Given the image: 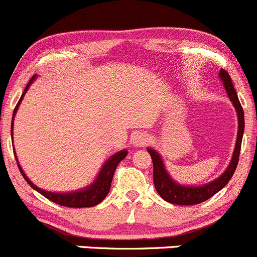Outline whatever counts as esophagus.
<instances>
[{
  "instance_id": "esophagus-1",
  "label": "esophagus",
  "mask_w": 257,
  "mask_h": 257,
  "mask_svg": "<svg viewBox=\"0 0 257 257\" xmlns=\"http://www.w3.org/2000/svg\"><path fill=\"white\" fill-rule=\"evenodd\" d=\"M148 135L147 134H137L136 136H135L134 139V143L135 146H137V147H143V146H146L148 143Z\"/></svg>"
}]
</instances>
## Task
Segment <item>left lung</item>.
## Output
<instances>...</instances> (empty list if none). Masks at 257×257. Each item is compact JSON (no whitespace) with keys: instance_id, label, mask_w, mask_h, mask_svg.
<instances>
[{"instance_id":"1","label":"left lung","mask_w":257,"mask_h":257,"mask_svg":"<svg viewBox=\"0 0 257 257\" xmlns=\"http://www.w3.org/2000/svg\"><path fill=\"white\" fill-rule=\"evenodd\" d=\"M219 76L222 78L223 83H224L225 89H227L229 99L231 103L235 106L236 112H238V137H236L235 150H234L233 158H231L230 164L227 168L224 173L216 179L212 183L203 185V186H183V185L176 184L175 181L168 175L167 170H165L164 164H163L161 156L157 153L156 151L148 148L152 157V162H153V181L154 186H156L157 192L161 195L163 200L167 202L174 203V205H181V206H189V205H197V203L203 202V201L208 200L212 196L216 195L219 190H222L229 183V180L233 176L234 172L236 169V165L239 162V154L240 148H241V140L242 134H244V111H242L241 104H240L238 94H236L235 89L233 87V82H231L230 76L225 70L220 68Z\"/></svg>"}]
</instances>
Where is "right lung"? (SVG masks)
<instances>
[{
  "mask_svg": "<svg viewBox=\"0 0 257 257\" xmlns=\"http://www.w3.org/2000/svg\"><path fill=\"white\" fill-rule=\"evenodd\" d=\"M35 76H33L30 78L29 83L27 84L26 89H24L23 94H22L21 99L17 103V105L15 107V111H13V116L16 115L17 112V109L21 104L22 99H23L24 94L28 90L29 85L33 83L34 81ZM12 131H13V121H12V125H11V136H12ZM127 156V151H121L118 153L114 154L111 158L107 159V162L104 164V167L101 168L100 174L99 176L96 178V180L90 185L89 187L87 189L81 190V191H76V192H70V194H56V192H50V191H44V190L39 189L38 186H35L32 181L27 178V175L24 174L23 170H22L21 165L18 164L19 170H21L22 175L23 178L26 179V181L28 183L30 186L33 187L34 190H37L39 194H41L44 197H46L48 200L52 201V202L57 203L60 206H65V207H70V208H82V207H93L98 203H100L104 198L106 197L107 192H109L110 186H111V180H112V176H114L115 170H116V167L118 165V163L122 161L125 157Z\"/></svg>",
  "mask_w": 257,
  "mask_h": 257,
  "instance_id": "obj_1",
  "label": "right lung"
}]
</instances>
